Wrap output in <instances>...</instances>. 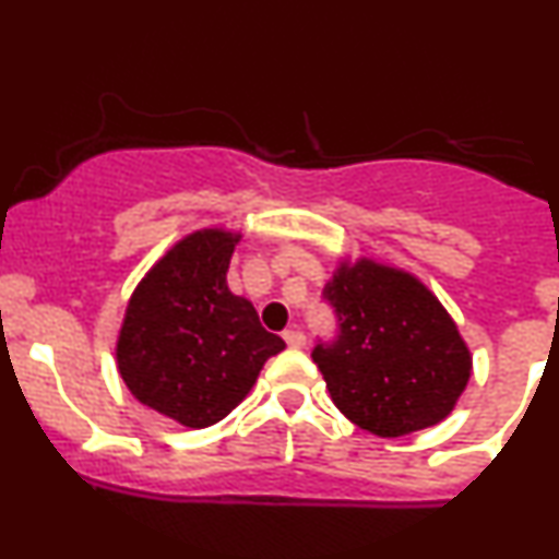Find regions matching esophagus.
<instances>
[{"label": "esophagus", "instance_id": "34e87169", "mask_svg": "<svg viewBox=\"0 0 559 559\" xmlns=\"http://www.w3.org/2000/svg\"><path fill=\"white\" fill-rule=\"evenodd\" d=\"M284 342L288 346H294V349H301V346L307 344V336L297 329V325H294V329H286L284 331Z\"/></svg>", "mask_w": 559, "mask_h": 559}]
</instances>
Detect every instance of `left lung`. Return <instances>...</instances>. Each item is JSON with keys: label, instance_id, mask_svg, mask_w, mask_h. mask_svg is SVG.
I'll use <instances>...</instances> for the list:
<instances>
[{"label": "left lung", "instance_id": "obj_1", "mask_svg": "<svg viewBox=\"0 0 559 559\" xmlns=\"http://www.w3.org/2000/svg\"><path fill=\"white\" fill-rule=\"evenodd\" d=\"M323 299L338 331L316 344L312 362L346 418L394 439L452 413L471 378V352L415 275L365 258L342 262Z\"/></svg>", "mask_w": 559, "mask_h": 559}]
</instances>
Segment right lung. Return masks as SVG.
<instances>
[{
    "mask_svg": "<svg viewBox=\"0 0 559 559\" xmlns=\"http://www.w3.org/2000/svg\"><path fill=\"white\" fill-rule=\"evenodd\" d=\"M239 234H189L141 278L118 336V370L141 404L186 428L223 420L284 338L260 325L252 301L228 292Z\"/></svg>",
    "mask_w": 559,
    "mask_h": 559,
    "instance_id": "right-lung-1",
    "label": "right lung"
}]
</instances>
